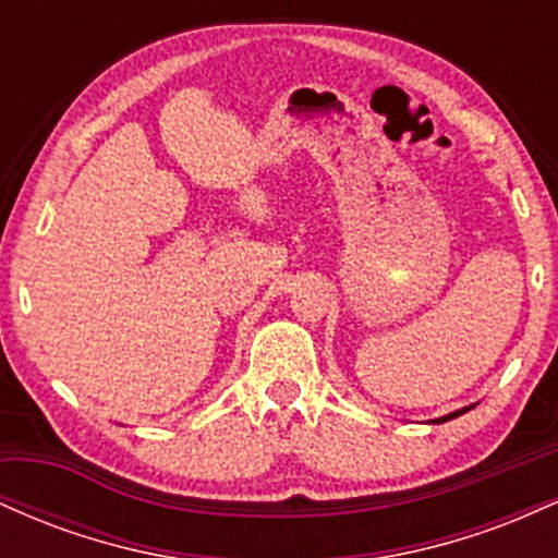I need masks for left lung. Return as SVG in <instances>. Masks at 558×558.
<instances>
[{
	"instance_id": "8db88e82",
	"label": "left lung",
	"mask_w": 558,
	"mask_h": 558,
	"mask_svg": "<svg viewBox=\"0 0 558 558\" xmlns=\"http://www.w3.org/2000/svg\"><path fill=\"white\" fill-rule=\"evenodd\" d=\"M470 409H472V407H464V409H459V412H451V414H446V417H438V420H435V422H438V425H440V422H448V420H453V417H459V414H464V412H470Z\"/></svg>"
}]
</instances>
